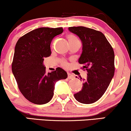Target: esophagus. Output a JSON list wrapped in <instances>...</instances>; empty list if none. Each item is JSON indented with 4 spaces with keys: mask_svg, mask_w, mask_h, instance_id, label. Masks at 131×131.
I'll return each mask as SVG.
<instances>
[{
    "mask_svg": "<svg viewBox=\"0 0 131 131\" xmlns=\"http://www.w3.org/2000/svg\"><path fill=\"white\" fill-rule=\"evenodd\" d=\"M68 78L69 79H73L74 78V76L70 73H68Z\"/></svg>",
    "mask_w": 131,
    "mask_h": 131,
    "instance_id": "34e87169",
    "label": "esophagus"
}]
</instances>
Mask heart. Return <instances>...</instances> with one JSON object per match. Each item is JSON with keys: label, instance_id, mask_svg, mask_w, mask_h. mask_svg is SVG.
Returning a JSON list of instances; mask_svg holds the SVG:
<instances>
[{"label": "heart", "instance_id": "heart-1", "mask_svg": "<svg viewBox=\"0 0 131 131\" xmlns=\"http://www.w3.org/2000/svg\"><path fill=\"white\" fill-rule=\"evenodd\" d=\"M68 39H69V43H72V42H73L78 41V39H77V37L73 36V35H69ZM61 64H62V65L63 66H65V67L67 66V62L65 61H62V62H61Z\"/></svg>", "mask_w": 131, "mask_h": 131}]
</instances>
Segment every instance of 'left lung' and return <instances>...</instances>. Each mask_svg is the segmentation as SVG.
Returning a JSON list of instances; mask_svg holds the SVG:
<instances>
[{"label": "left lung", "mask_w": 131, "mask_h": 131, "mask_svg": "<svg viewBox=\"0 0 131 131\" xmlns=\"http://www.w3.org/2000/svg\"><path fill=\"white\" fill-rule=\"evenodd\" d=\"M69 30L81 41L78 62L84 64L83 69L88 72L83 89L74 96L81 103L91 104L103 96L114 77V50L101 32L84 27H69Z\"/></svg>", "instance_id": "1"}]
</instances>
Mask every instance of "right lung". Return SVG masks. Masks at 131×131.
Segmentation results:
<instances>
[{"label":"right lung","mask_w":131,"mask_h":131,"mask_svg":"<svg viewBox=\"0 0 131 131\" xmlns=\"http://www.w3.org/2000/svg\"><path fill=\"white\" fill-rule=\"evenodd\" d=\"M62 32V28L41 27L25 34L16 44L13 73L20 92L34 104L49 102L54 94L56 81L67 77V72L60 67L47 73L43 65L44 58L51 53V41Z\"/></svg>","instance_id":"1"}]
</instances>
